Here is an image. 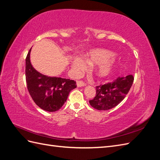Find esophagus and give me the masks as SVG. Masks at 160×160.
Listing matches in <instances>:
<instances>
[{
  "instance_id": "1",
  "label": "esophagus",
  "mask_w": 160,
  "mask_h": 160,
  "mask_svg": "<svg viewBox=\"0 0 160 160\" xmlns=\"http://www.w3.org/2000/svg\"><path fill=\"white\" fill-rule=\"evenodd\" d=\"M85 85H86V84L84 83L83 81H77V86L78 87V88H80V87H83Z\"/></svg>"
}]
</instances>
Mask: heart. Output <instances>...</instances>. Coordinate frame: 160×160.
Instances as JSON below:
<instances>
[{
    "label": "heart",
    "instance_id": "heart-1",
    "mask_svg": "<svg viewBox=\"0 0 160 160\" xmlns=\"http://www.w3.org/2000/svg\"><path fill=\"white\" fill-rule=\"evenodd\" d=\"M112 52L107 50L96 49L89 52L85 59L75 58L72 62V68L77 71H82L87 68V65L101 64L95 70L96 76L100 79L107 78L113 73L115 63L112 59Z\"/></svg>",
    "mask_w": 160,
    "mask_h": 160
}]
</instances>
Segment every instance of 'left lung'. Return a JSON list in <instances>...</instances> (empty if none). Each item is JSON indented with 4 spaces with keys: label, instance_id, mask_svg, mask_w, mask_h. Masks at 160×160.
<instances>
[{
    "label": "left lung",
    "instance_id": "1",
    "mask_svg": "<svg viewBox=\"0 0 160 160\" xmlns=\"http://www.w3.org/2000/svg\"><path fill=\"white\" fill-rule=\"evenodd\" d=\"M132 75L118 77L113 82L96 87V95L89 101L90 105L98 110H108L117 106L123 100L132 87Z\"/></svg>",
    "mask_w": 160,
    "mask_h": 160
}]
</instances>
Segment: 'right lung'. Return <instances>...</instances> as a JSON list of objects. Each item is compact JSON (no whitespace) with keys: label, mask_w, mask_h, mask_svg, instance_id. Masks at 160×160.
<instances>
[{"label":"right lung","mask_w":160,"mask_h":160,"mask_svg":"<svg viewBox=\"0 0 160 160\" xmlns=\"http://www.w3.org/2000/svg\"><path fill=\"white\" fill-rule=\"evenodd\" d=\"M28 51L26 58L25 76L27 89L32 100L42 109L53 112L61 109L71 90L77 88L73 80L48 77L32 66Z\"/></svg>","instance_id":"right-lung-1"}]
</instances>
